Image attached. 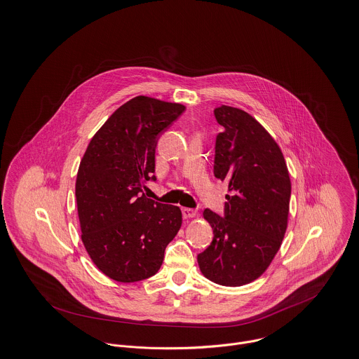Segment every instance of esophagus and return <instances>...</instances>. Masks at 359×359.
<instances>
[{
    "label": "esophagus",
    "mask_w": 359,
    "mask_h": 359,
    "mask_svg": "<svg viewBox=\"0 0 359 359\" xmlns=\"http://www.w3.org/2000/svg\"><path fill=\"white\" fill-rule=\"evenodd\" d=\"M182 215H183L184 219H191V217H196V216H197V210L190 209V208H183V209H182Z\"/></svg>",
    "instance_id": "obj_1"
}]
</instances>
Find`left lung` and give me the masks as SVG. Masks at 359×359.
<instances>
[{
    "label": "left lung",
    "instance_id": "left-lung-1",
    "mask_svg": "<svg viewBox=\"0 0 359 359\" xmlns=\"http://www.w3.org/2000/svg\"><path fill=\"white\" fill-rule=\"evenodd\" d=\"M215 117L224 130L216 136L213 173L230 194L224 216L203 210L213 239L198 255L199 270L215 283L241 286L259 278L280 248L290 179L277 142L250 114L220 106Z\"/></svg>",
    "mask_w": 359,
    "mask_h": 359
}]
</instances>
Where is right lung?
<instances>
[{
    "label": "right lung",
    "instance_id": "add662e5",
    "mask_svg": "<svg viewBox=\"0 0 359 359\" xmlns=\"http://www.w3.org/2000/svg\"><path fill=\"white\" fill-rule=\"evenodd\" d=\"M184 110L179 103L136 96L103 123L81 160L76 182L81 238L109 278L136 282L154 276L166 245L180 230L179 206L146 198L142 190L156 180L161 133Z\"/></svg>",
    "mask_w": 359,
    "mask_h": 359
}]
</instances>
